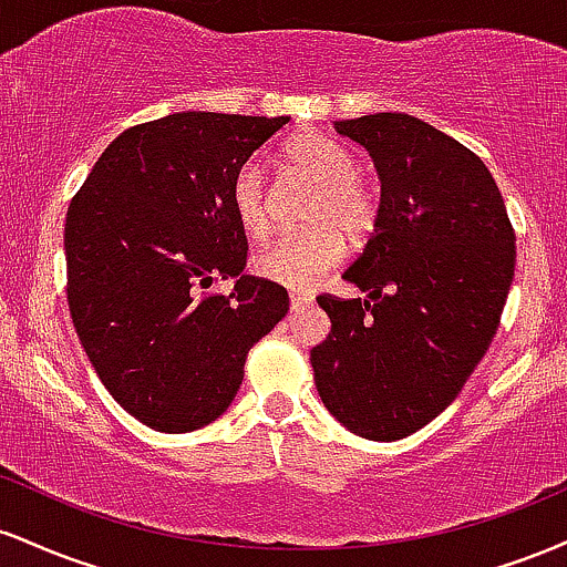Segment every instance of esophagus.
<instances>
[{"instance_id":"34e87169","label":"esophagus","mask_w":567,"mask_h":567,"mask_svg":"<svg viewBox=\"0 0 567 567\" xmlns=\"http://www.w3.org/2000/svg\"><path fill=\"white\" fill-rule=\"evenodd\" d=\"M311 303H315V298H311L309 292H298V290L290 292V309L292 311H301V309H306V306H311Z\"/></svg>"}]
</instances>
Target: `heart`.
I'll use <instances>...</instances> for the list:
<instances>
[{
	"label": "heart",
	"instance_id": "heart-1",
	"mask_svg": "<svg viewBox=\"0 0 567 567\" xmlns=\"http://www.w3.org/2000/svg\"><path fill=\"white\" fill-rule=\"evenodd\" d=\"M285 162L317 186L306 220L315 226L282 234L252 256V271L269 282L303 290L347 256V239L357 243L373 231L379 197L357 175V162L347 146L322 133H301L282 148ZM231 207L250 237L269 231V186L256 159L245 162L231 181Z\"/></svg>",
	"mask_w": 567,
	"mask_h": 567
}]
</instances>
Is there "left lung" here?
<instances>
[{"instance_id": "8db88e82", "label": "left lung", "mask_w": 567, "mask_h": 567, "mask_svg": "<svg viewBox=\"0 0 567 567\" xmlns=\"http://www.w3.org/2000/svg\"><path fill=\"white\" fill-rule=\"evenodd\" d=\"M373 159V237L343 279L365 298L320 296L330 336L311 349L324 408L365 440L419 432L455 400L498 330L514 231L485 162L410 114L333 122Z\"/></svg>"}]
</instances>
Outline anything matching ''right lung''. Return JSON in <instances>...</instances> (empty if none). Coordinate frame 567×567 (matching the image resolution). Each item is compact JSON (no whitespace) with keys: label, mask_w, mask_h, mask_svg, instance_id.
<instances>
[{"label":"right lung","mask_w":567,"mask_h":567,"mask_svg":"<svg viewBox=\"0 0 567 567\" xmlns=\"http://www.w3.org/2000/svg\"><path fill=\"white\" fill-rule=\"evenodd\" d=\"M290 116L181 112L109 143L69 205V309L97 379L148 429L218 419L288 290L245 275L231 181ZM234 278L229 297L200 290Z\"/></svg>","instance_id":"1"}]
</instances>
